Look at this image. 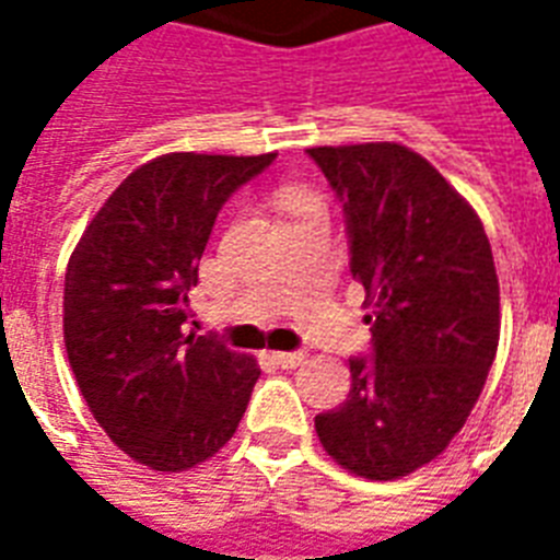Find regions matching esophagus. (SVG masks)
<instances>
[{"label": "esophagus", "mask_w": 560, "mask_h": 560, "mask_svg": "<svg viewBox=\"0 0 560 560\" xmlns=\"http://www.w3.org/2000/svg\"><path fill=\"white\" fill-rule=\"evenodd\" d=\"M272 360H276L281 369H296L305 363V354H302V351H272Z\"/></svg>", "instance_id": "esophagus-1"}]
</instances>
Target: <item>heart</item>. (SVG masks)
<instances>
[{
    "instance_id": "b5f03b06",
    "label": "heart",
    "mask_w": 560,
    "mask_h": 560,
    "mask_svg": "<svg viewBox=\"0 0 560 560\" xmlns=\"http://www.w3.org/2000/svg\"><path fill=\"white\" fill-rule=\"evenodd\" d=\"M288 209L293 211V218H296V214H305V211H314V209H319V206H316V200L314 197H307V194H302V191H293L288 197Z\"/></svg>"
}]
</instances>
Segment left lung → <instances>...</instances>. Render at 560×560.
Returning <instances> with one entry per match:
<instances>
[{
	"instance_id": "obj_1",
	"label": "left lung",
	"mask_w": 560,
	"mask_h": 560,
	"mask_svg": "<svg viewBox=\"0 0 560 560\" xmlns=\"http://www.w3.org/2000/svg\"><path fill=\"white\" fill-rule=\"evenodd\" d=\"M346 211L372 354L316 416L325 453L366 479L433 462L468 421L500 342V281L477 211L395 142L307 148Z\"/></svg>"
}]
</instances>
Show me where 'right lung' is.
<instances>
[{"mask_svg": "<svg viewBox=\"0 0 560 560\" xmlns=\"http://www.w3.org/2000/svg\"><path fill=\"white\" fill-rule=\"evenodd\" d=\"M276 153H165L109 194L66 267L63 340L104 433L153 470H188L235 435L255 358L186 334L188 290L223 202Z\"/></svg>", "mask_w": 560, "mask_h": 560, "instance_id": "obj_1", "label": "right lung"}]
</instances>
